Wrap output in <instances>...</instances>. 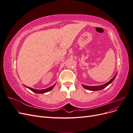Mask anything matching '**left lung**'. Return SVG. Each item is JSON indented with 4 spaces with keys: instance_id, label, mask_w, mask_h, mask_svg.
Here are the masks:
<instances>
[{
    "instance_id": "left-lung-1",
    "label": "left lung",
    "mask_w": 133,
    "mask_h": 133,
    "mask_svg": "<svg viewBox=\"0 0 133 133\" xmlns=\"http://www.w3.org/2000/svg\"><path fill=\"white\" fill-rule=\"evenodd\" d=\"M117 74V73L116 74V75L114 76L113 78H112L109 82H108V83H107L106 84H104V85H100V86H92V87H90V86H87L85 85H83V87L85 88L86 89L88 90H92V91H96V90H102L104 88H106L108 85H109V84L113 81L114 80L115 78L116 77V75Z\"/></svg>"
}]
</instances>
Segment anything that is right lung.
I'll return each mask as SVG.
<instances>
[{
	"instance_id": "right-lung-1",
	"label": "right lung",
	"mask_w": 133,
	"mask_h": 133,
	"mask_svg": "<svg viewBox=\"0 0 133 133\" xmlns=\"http://www.w3.org/2000/svg\"><path fill=\"white\" fill-rule=\"evenodd\" d=\"M25 86V85H24ZM55 86V84L54 85L50 87V88H47V89H42V90H37V89H33V88H30V87H28L26 86H25L26 87H27L28 89H29L30 90H31L32 91H33L34 92H35V93H38V94H43V93H44V92H48L49 91H50L51 90L53 89V88H54V87Z\"/></svg>"
}]
</instances>
